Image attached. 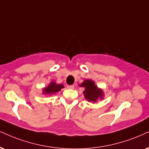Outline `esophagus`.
<instances>
[{
    "mask_svg": "<svg viewBox=\"0 0 149 149\" xmlns=\"http://www.w3.org/2000/svg\"><path fill=\"white\" fill-rule=\"evenodd\" d=\"M67 88L68 89H74V86L73 85H70V86H67Z\"/></svg>",
    "mask_w": 149,
    "mask_h": 149,
    "instance_id": "esophagus-1",
    "label": "esophagus"
}]
</instances>
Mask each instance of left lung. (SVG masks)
Instances as JSON below:
<instances>
[{
  "label": "left lung",
  "mask_w": 149,
  "mask_h": 149,
  "mask_svg": "<svg viewBox=\"0 0 149 149\" xmlns=\"http://www.w3.org/2000/svg\"><path fill=\"white\" fill-rule=\"evenodd\" d=\"M79 86L85 88L83 93L84 97L88 102L95 103L98 102V100H102V99H104V91L95 84L94 81L86 79L79 84Z\"/></svg>",
  "instance_id": "left-lung-1"
}]
</instances>
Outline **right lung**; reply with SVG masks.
Listing matches in <instances>:
<instances>
[{"mask_svg":"<svg viewBox=\"0 0 149 149\" xmlns=\"http://www.w3.org/2000/svg\"><path fill=\"white\" fill-rule=\"evenodd\" d=\"M64 86L63 84H57L56 82L52 81L49 84V85L47 86H45V88H43V91H42V93L43 95H54L55 93L59 92L62 88H63Z\"/></svg>","mask_w":149,"mask_h":149,"instance_id":"obj_1","label":"right lung"}]
</instances>
